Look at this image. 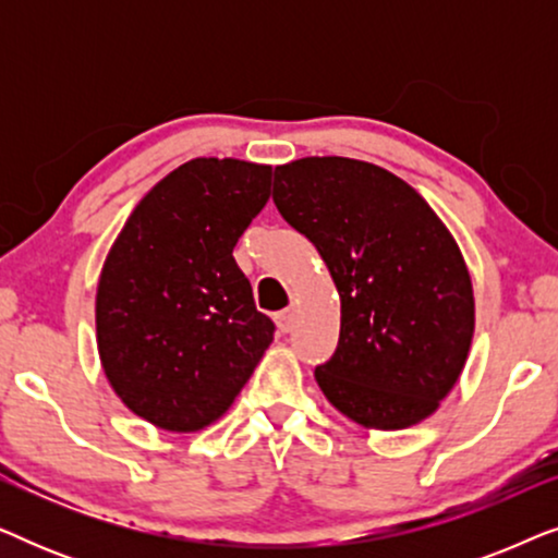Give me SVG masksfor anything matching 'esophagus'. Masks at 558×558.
Here are the masks:
<instances>
[{"label":"esophagus","mask_w":558,"mask_h":558,"mask_svg":"<svg viewBox=\"0 0 558 558\" xmlns=\"http://www.w3.org/2000/svg\"><path fill=\"white\" fill-rule=\"evenodd\" d=\"M277 327L281 332H289L294 327V310L289 307V310H281L279 315H277Z\"/></svg>","instance_id":"esophagus-1"}]
</instances>
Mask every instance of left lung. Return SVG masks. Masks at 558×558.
Returning <instances> with one entry per match:
<instances>
[{"label":"left lung","mask_w":558,"mask_h":558,"mask_svg":"<svg viewBox=\"0 0 558 558\" xmlns=\"http://www.w3.org/2000/svg\"><path fill=\"white\" fill-rule=\"evenodd\" d=\"M281 218L307 235L340 294L325 399L365 429L424 422L452 391L475 332L462 251L429 203L384 167L302 157L274 170Z\"/></svg>","instance_id":"1"}]
</instances>
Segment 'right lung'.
Segmentation results:
<instances>
[{"label": "right lung", "mask_w": 558, "mask_h": 558, "mask_svg": "<svg viewBox=\"0 0 558 558\" xmlns=\"http://www.w3.org/2000/svg\"><path fill=\"white\" fill-rule=\"evenodd\" d=\"M269 193V165L190 159L142 197L106 256L98 357L121 403L157 429L218 422L271 345L233 258Z\"/></svg>", "instance_id": "obj_1"}]
</instances>
